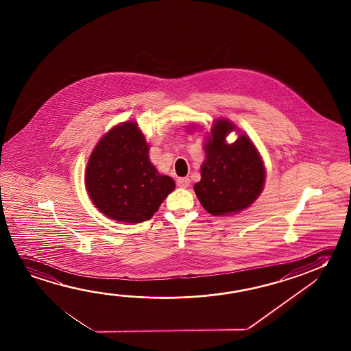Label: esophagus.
<instances>
[{
  "instance_id": "obj_1",
  "label": "esophagus",
  "mask_w": 351,
  "mask_h": 351,
  "mask_svg": "<svg viewBox=\"0 0 351 351\" xmlns=\"http://www.w3.org/2000/svg\"><path fill=\"white\" fill-rule=\"evenodd\" d=\"M176 184H178V187H181V189H186V187H189V186H190V178H178V181H176Z\"/></svg>"
}]
</instances>
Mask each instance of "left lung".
<instances>
[{
    "instance_id": "8db88e82",
    "label": "left lung",
    "mask_w": 351,
    "mask_h": 351,
    "mask_svg": "<svg viewBox=\"0 0 351 351\" xmlns=\"http://www.w3.org/2000/svg\"><path fill=\"white\" fill-rule=\"evenodd\" d=\"M189 131L198 130L195 125ZM240 132L228 119H217L204 136V161L201 181L193 186L203 208L212 215H232L247 209L265 189V161L245 133L232 144L226 142L231 132Z\"/></svg>"
}]
</instances>
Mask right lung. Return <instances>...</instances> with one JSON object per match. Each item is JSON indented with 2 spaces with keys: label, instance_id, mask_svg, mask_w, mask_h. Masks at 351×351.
Returning <instances> with one entry per match:
<instances>
[{
  "label": "right lung",
  "instance_id": "add662e5",
  "mask_svg": "<svg viewBox=\"0 0 351 351\" xmlns=\"http://www.w3.org/2000/svg\"><path fill=\"white\" fill-rule=\"evenodd\" d=\"M84 182L99 212L128 224L152 218L175 189L173 178L150 162L149 144L136 121L104 134L88 159Z\"/></svg>",
  "mask_w": 351,
  "mask_h": 351
}]
</instances>
